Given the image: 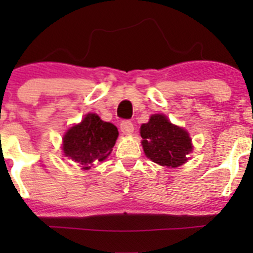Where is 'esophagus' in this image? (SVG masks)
I'll return each mask as SVG.
<instances>
[{
	"mask_svg": "<svg viewBox=\"0 0 253 253\" xmlns=\"http://www.w3.org/2000/svg\"><path fill=\"white\" fill-rule=\"evenodd\" d=\"M120 128H121V131L124 132L125 134H131L132 132H133L134 127L133 124H132L129 120H124V121L121 122V125H120Z\"/></svg>",
	"mask_w": 253,
	"mask_h": 253,
	"instance_id": "obj_1",
	"label": "esophagus"
}]
</instances>
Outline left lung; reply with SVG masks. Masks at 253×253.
I'll use <instances>...</instances> for the list:
<instances>
[{"mask_svg":"<svg viewBox=\"0 0 253 253\" xmlns=\"http://www.w3.org/2000/svg\"><path fill=\"white\" fill-rule=\"evenodd\" d=\"M141 136L145 155L162 167H180L192 150L187 132L169 122L164 115L150 116L149 122L142 125Z\"/></svg>","mask_w":253,"mask_h":253,"instance_id":"8db88e82","label":"left lung"}]
</instances>
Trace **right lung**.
<instances>
[{"label": "right lung", "mask_w": 253, "mask_h": 253, "mask_svg": "<svg viewBox=\"0 0 253 253\" xmlns=\"http://www.w3.org/2000/svg\"><path fill=\"white\" fill-rule=\"evenodd\" d=\"M119 131L110 122H104L95 114H88L79 125L71 127L63 137L65 157L83 165L88 170L95 162L110 155Z\"/></svg>", "instance_id": "obj_1"}]
</instances>
